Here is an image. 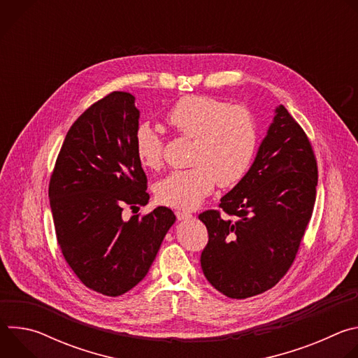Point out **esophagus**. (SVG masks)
Instances as JSON below:
<instances>
[{
  "mask_svg": "<svg viewBox=\"0 0 358 358\" xmlns=\"http://www.w3.org/2000/svg\"><path fill=\"white\" fill-rule=\"evenodd\" d=\"M176 217L178 221H188L192 218V215L189 213H185V211H176Z\"/></svg>",
  "mask_w": 358,
  "mask_h": 358,
  "instance_id": "obj_1",
  "label": "esophagus"
}]
</instances>
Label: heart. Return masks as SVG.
<instances>
[{
  "label": "heart",
  "mask_w": 358,
  "mask_h": 358,
  "mask_svg": "<svg viewBox=\"0 0 358 358\" xmlns=\"http://www.w3.org/2000/svg\"><path fill=\"white\" fill-rule=\"evenodd\" d=\"M180 136L195 141L192 169L177 170L157 185V198L169 207L191 210L210 195L218 182L228 188L249 173L258 150V126L242 106L203 94L177 100L166 116ZM163 140L148 124L137 127L134 150L143 167L157 170L163 163Z\"/></svg>",
  "instance_id": "obj_1"
}]
</instances>
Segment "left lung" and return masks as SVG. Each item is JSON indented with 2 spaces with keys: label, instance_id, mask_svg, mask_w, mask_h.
Segmentation results:
<instances>
[{
  "label": "left lung",
  "instance_id": "obj_1",
  "mask_svg": "<svg viewBox=\"0 0 358 358\" xmlns=\"http://www.w3.org/2000/svg\"><path fill=\"white\" fill-rule=\"evenodd\" d=\"M317 162L312 143L285 106L276 108L246 177L198 215L208 229L201 268L231 299L273 287L290 269L313 214Z\"/></svg>",
  "mask_w": 358,
  "mask_h": 358
}]
</instances>
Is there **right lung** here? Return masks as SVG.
Masks as SVG:
<instances>
[{
	"instance_id": "right-lung-1",
	"label": "right lung",
	"mask_w": 358,
	"mask_h": 358,
	"mask_svg": "<svg viewBox=\"0 0 358 358\" xmlns=\"http://www.w3.org/2000/svg\"><path fill=\"white\" fill-rule=\"evenodd\" d=\"M134 96L112 92L71 126L49 180L58 245L78 279L105 296H120L147 275L176 222L157 207L122 217L148 202L147 177L134 150Z\"/></svg>"
}]
</instances>
